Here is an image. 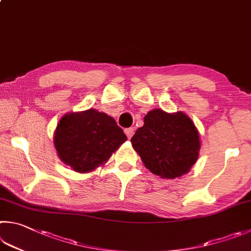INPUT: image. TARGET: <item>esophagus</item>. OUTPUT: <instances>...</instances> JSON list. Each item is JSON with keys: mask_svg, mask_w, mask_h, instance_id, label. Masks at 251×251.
Wrapping results in <instances>:
<instances>
[{"mask_svg": "<svg viewBox=\"0 0 251 251\" xmlns=\"http://www.w3.org/2000/svg\"><path fill=\"white\" fill-rule=\"evenodd\" d=\"M125 134H126L127 138H128V139H130L131 137H133V135H134V128H133V127H129V128H126V129H125Z\"/></svg>", "mask_w": 251, "mask_h": 251, "instance_id": "esophagus-1", "label": "esophagus"}]
</instances>
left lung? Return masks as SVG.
<instances>
[{"label": "left lung", "instance_id": "left-lung-1", "mask_svg": "<svg viewBox=\"0 0 251 251\" xmlns=\"http://www.w3.org/2000/svg\"><path fill=\"white\" fill-rule=\"evenodd\" d=\"M147 169L175 179L188 172L199 157L200 136L185 114L150 111L130 139Z\"/></svg>", "mask_w": 251, "mask_h": 251}]
</instances>
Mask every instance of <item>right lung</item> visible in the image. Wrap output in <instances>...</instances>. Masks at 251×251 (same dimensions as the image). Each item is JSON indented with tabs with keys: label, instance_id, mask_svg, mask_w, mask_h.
I'll use <instances>...</instances> for the list:
<instances>
[{
	"label": "right lung",
	"instance_id": "obj_1",
	"mask_svg": "<svg viewBox=\"0 0 251 251\" xmlns=\"http://www.w3.org/2000/svg\"><path fill=\"white\" fill-rule=\"evenodd\" d=\"M126 140L113 117L91 108L63 116L53 141L61 160L82 173L102 165Z\"/></svg>",
	"mask_w": 251,
	"mask_h": 251
}]
</instances>
